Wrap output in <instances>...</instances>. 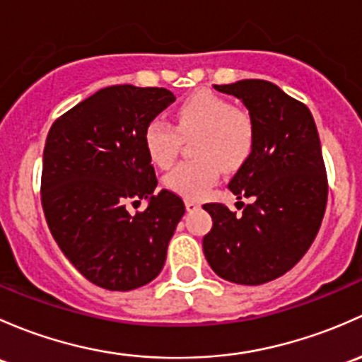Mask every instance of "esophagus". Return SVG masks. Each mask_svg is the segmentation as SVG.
<instances>
[{
    "instance_id": "obj_1",
    "label": "esophagus",
    "mask_w": 362,
    "mask_h": 362,
    "mask_svg": "<svg viewBox=\"0 0 362 362\" xmlns=\"http://www.w3.org/2000/svg\"><path fill=\"white\" fill-rule=\"evenodd\" d=\"M185 206H186V211L192 212V211H197V209L200 207L199 202H195V200H185Z\"/></svg>"
}]
</instances>
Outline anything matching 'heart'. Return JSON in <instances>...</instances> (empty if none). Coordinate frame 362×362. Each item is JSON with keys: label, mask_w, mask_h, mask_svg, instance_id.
Listing matches in <instances>:
<instances>
[{"label": "heart", "mask_w": 362, "mask_h": 362, "mask_svg": "<svg viewBox=\"0 0 362 362\" xmlns=\"http://www.w3.org/2000/svg\"><path fill=\"white\" fill-rule=\"evenodd\" d=\"M174 117L177 130L162 117L148 122L143 134L144 148L151 162L165 169L177 153L179 134H199L195 155L200 158L177 163L165 176V186L185 199H202L218 181L221 167L235 170L247 162L255 148V125L245 111L235 110L230 100L207 90L182 100Z\"/></svg>", "instance_id": "b5f03b06"}]
</instances>
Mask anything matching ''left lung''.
<instances>
[{
    "mask_svg": "<svg viewBox=\"0 0 362 362\" xmlns=\"http://www.w3.org/2000/svg\"><path fill=\"white\" fill-rule=\"evenodd\" d=\"M240 99L255 125V148L228 188L252 199L240 216L206 204L212 228L207 263L221 279L259 286L281 277L314 242L327 200L326 169L314 117L305 104L264 80L214 85Z\"/></svg>",
    "mask_w": 362,
    "mask_h": 362,
    "instance_id": "left-lung-1",
    "label": "left lung"
}]
</instances>
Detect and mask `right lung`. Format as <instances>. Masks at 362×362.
Masks as SVG:
<instances>
[{
    "mask_svg": "<svg viewBox=\"0 0 362 362\" xmlns=\"http://www.w3.org/2000/svg\"><path fill=\"white\" fill-rule=\"evenodd\" d=\"M176 100L167 88L113 85L62 115L43 151L42 206L73 267L110 291H130L162 272L185 204L156 177L144 148L148 122ZM148 202L132 216L130 199Z\"/></svg>",
    "mask_w": 362,
    "mask_h": 362,
    "instance_id": "1",
    "label": "right lung"
}]
</instances>
